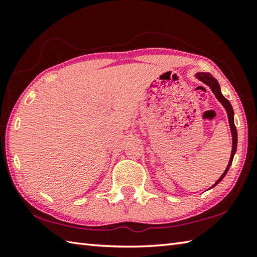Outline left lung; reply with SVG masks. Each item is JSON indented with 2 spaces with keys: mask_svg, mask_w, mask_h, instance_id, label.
Listing matches in <instances>:
<instances>
[{
  "mask_svg": "<svg viewBox=\"0 0 257 257\" xmlns=\"http://www.w3.org/2000/svg\"><path fill=\"white\" fill-rule=\"evenodd\" d=\"M196 77L198 78L199 80H202L204 84H206L208 87H210V88L212 89L213 94L215 95L216 98L219 99V101L221 102V104H222V105L224 106L225 110H227L228 119H229V124H230V128H231V134H232V151H231V156H230V161H229V164H228L227 169H225L224 172L222 173V176L219 178V180L215 182L214 186H216L221 180L223 179L224 176L227 175V172L229 170L230 165H231V163H232L233 155H234V153H236V150H237V129H236V125H234V122H233V110H232V106H231V104H230V102L223 96L222 94H221L219 82L216 81L215 78H213V76L211 75V73L199 72V73H197ZM214 186H213V187H214Z\"/></svg>",
  "mask_w": 257,
  "mask_h": 257,
  "instance_id": "1",
  "label": "left lung"
}]
</instances>
